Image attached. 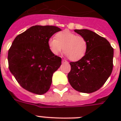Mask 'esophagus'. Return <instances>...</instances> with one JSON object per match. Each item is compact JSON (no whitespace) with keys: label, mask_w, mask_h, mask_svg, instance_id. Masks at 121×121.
Here are the masks:
<instances>
[{"label":"esophagus","mask_w":121,"mask_h":121,"mask_svg":"<svg viewBox=\"0 0 121 121\" xmlns=\"http://www.w3.org/2000/svg\"><path fill=\"white\" fill-rule=\"evenodd\" d=\"M62 62H63V63H68V61H67L65 60H62Z\"/></svg>","instance_id":"34e87169"}]
</instances>
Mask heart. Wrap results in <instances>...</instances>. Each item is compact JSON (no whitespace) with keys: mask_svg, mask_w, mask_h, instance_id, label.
<instances>
[{"mask_svg":"<svg viewBox=\"0 0 121 121\" xmlns=\"http://www.w3.org/2000/svg\"><path fill=\"white\" fill-rule=\"evenodd\" d=\"M49 50L55 55L63 50L70 60L77 61L85 56L88 49V42L82 36H77L69 31L59 32L55 39H50L48 43Z\"/></svg>","mask_w":121,"mask_h":121,"instance_id":"b5f03b06","label":"heart"}]
</instances>
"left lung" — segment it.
I'll return each instance as SVG.
<instances>
[{"mask_svg":"<svg viewBox=\"0 0 121 121\" xmlns=\"http://www.w3.org/2000/svg\"><path fill=\"white\" fill-rule=\"evenodd\" d=\"M74 31L86 39L88 49L80 60L70 63L68 82L75 90L90 94L101 88L111 75L114 49L106 39L90 30L75 29Z\"/></svg>","mask_w":121,"mask_h":121,"instance_id":"1","label":"left lung"}]
</instances>
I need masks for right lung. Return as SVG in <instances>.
Instances as JSON below:
<instances>
[{
  "label": "right lung",
  "mask_w": 121,
  "mask_h": 121,
  "mask_svg": "<svg viewBox=\"0 0 121 121\" xmlns=\"http://www.w3.org/2000/svg\"><path fill=\"white\" fill-rule=\"evenodd\" d=\"M61 29L53 26H34L16 36L8 52L9 68L20 85L42 95L49 90L53 74L61 58L51 53L48 41Z\"/></svg>",
  "instance_id": "obj_1"
}]
</instances>
